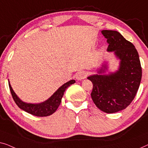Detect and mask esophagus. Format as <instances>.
<instances>
[{
	"label": "esophagus",
	"instance_id": "esophagus-1",
	"mask_svg": "<svg viewBox=\"0 0 148 148\" xmlns=\"http://www.w3.org/2000/svg\"><path fill=\"white\" fill-rule=\"evenodd\" d=\"M87 75H88L87 72L80 71L76 74V79L77 80H82V79L86 78V77L87 76Z\"/></svg>",
	"mask_w": 148,
	"mask_h": 148
}]
</instances>
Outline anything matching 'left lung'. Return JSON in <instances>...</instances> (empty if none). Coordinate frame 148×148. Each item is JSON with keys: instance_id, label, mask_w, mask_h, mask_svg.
I'll return each instance as SVG.
<instances>
[{"instance_id": "left-lung-1", "label": "left lung", "mask_w": 148, "mask_h": 148, "mask_svg": "<svg viewBox=\"0 0 148 148\" xmlns=\"http://www.w3.org/2000/svg\"><path fill=\"white\" fill-rule=\"evenodd\" d=\"M101 32L109 43L107 50L114 51L120 59V66L115 73L92 75L88 79L93 84L90 95L95 105L105 113H113L125 109L134 99L141 82L142 70L138 53L133 43L116 31ZM103 66L107 69V66ZM104 72L101 68L98 73Z\"/></svg>"}]
</instances>
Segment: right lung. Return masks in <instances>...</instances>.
Returning <instances> with one entry per match:
<instances>
[{
  "label": "right lung",
  "mask_w": 148,
  "mask_h": 148,
  "mask_svg": "<svg viewBox=\"0 0 148 148\" xmlns=\"http://www.w3.org/2000/svg\"><path fill=\"white\" fill-rule=\"evenodd\" d=\"M74 83H75L74 80H71L69 82L65 83L61 87H60L58 89V90L56 92H54V94L49 99H47V101L43 102V103L39 104L24 103L16 95L13 90H12L10 83H9V86L12 99L15 102L16 105L21 109L26 111L27 113L37 116H46L51 115L57 110L60 103H61L62 98L63 97L66 89L71 84H74Z\"/></svg>",
  "instance_id": "add662e5"
}]
</instances>
